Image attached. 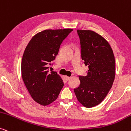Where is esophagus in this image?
Masks as SVG:
<instances>
[{
  "mask_svg": "<svg viewBox=\"0 0 131 131\" xmlns=\"http://www.w3.org/2000/svg\"><path fill=\"white\" fill-rule=\"evenodd\" d=\"M65 78L66 81H69L70 79V77H69V76H65Z\"/></svg>",
  "mask_w": 131,
  "mask_h": 131,
  "instance_id": "1",
  "label": "esophagus"
}]
</instances>
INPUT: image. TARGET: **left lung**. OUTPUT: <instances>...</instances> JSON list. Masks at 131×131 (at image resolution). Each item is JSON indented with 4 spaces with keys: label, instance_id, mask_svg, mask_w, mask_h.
Returning <instances> with one entry per match:
<instances>
[{
    "label": "left lung",
    "instance_id": "left-lung-1",
    "mask_svg": "<svg viewBox=\"0 0 131 131\" xmlns=\"http://www.w3.org/2000/svg\"><path fill=\"white\" fill-rule=\"evenodd\" d=\"M81 58L88 66L87 74L79 76L80 85L74 91L83 106L91 108L103 101L111 89L115 74L113 51L108 42L93 30H77Z\"/></svg>",
    "mask_w": 131,
    "mask_h": 131
}]
</instances>
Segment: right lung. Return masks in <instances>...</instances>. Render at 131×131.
<instances>
[{
    "instance_id": "right-lung-1",
    "label": "right lung",
    "mask_w": 131,
    "mask_h": 131,
    "mask_svg": "<svg viewBox=\"0 0 131 131\" xmlns=\"http://www.w3.org/2000/svg\"><path fill=\"white\" fill-rule=\"evenodd\" d=\"M72 29H46L32 37L21 60V76L30 96L39 104L46 106L55 101L64 86L61 78L49 70L62 41Z\"/></svg>"
}]
</instances>
